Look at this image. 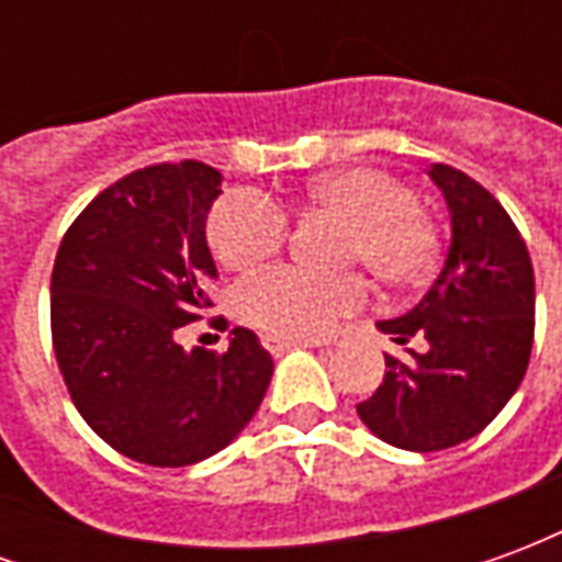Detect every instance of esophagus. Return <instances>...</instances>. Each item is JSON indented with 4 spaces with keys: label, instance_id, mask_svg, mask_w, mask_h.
I'll list each match as a JSON object with an SVG mask.
<instances>
[{
    "label": "esophagus",
    "instance_id": "34e87169",
    "mask_svg": "<svg viewBox=\"0 0 562 562\" xmlns=\"http://www.w3.org/2000/svg\"><path fill=\"white\" fill-rule=\"evenodd\" d=\"M261 342H265V349L273 355L292 352V349H322V346H325V342H313V340H282V337H273V334L261 337Z\"/></svg>",
    "mask_w": 562,
    "mask_h": 562
}]
</instances>
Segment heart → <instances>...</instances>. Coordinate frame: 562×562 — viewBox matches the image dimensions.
Returning a JSON list of instances; mask_svg holds the SVG:
<instances>
[{
	"label": "heart",
	"instance_id": "b5f03b06",
	"mask_svg": "<svg viewBox=\"0 0 562 562\" xmlns=\"http://www.w3.org/2000/svg\"><path fill=\"white\" fill-rule=\"evenodd\" d=\"M313 207L349 220L346 258H361L389 285H413L430 277L439 258L434 220L415 204L413 189L379 168H346L310 183ZM292 234V216L277 198L258 189H232L207 220V244L225 268L249 270L280 252ZM244 316L282 340H316L367 301V280L355 270L316 273L297 265L252 273L237 292Z\"/></svg>",
	"mask_w": 562,
	"mask_h": 562
}]
</instances>
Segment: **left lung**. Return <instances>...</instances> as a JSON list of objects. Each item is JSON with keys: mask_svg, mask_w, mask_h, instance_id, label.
Instances as JSON below:
<instances>
[{"mask_svg": "<svg viewBox=\"0 0 562 562\" xmlns=\"http://www.w3.org/2000/svg\"><path fill=\"white\" fill-rule=\"evenodd\" d=\"M434 183L451 210V244L415 310L379 322L403 358L358 403L361 422L391 446L442 451L482 434L518 391L536 330V282L524 237L482 183L436 161Z\"/></svg>", "mask_w": 562, "mask_h": 562, "instance_id": "8db88e82", "label": "left lung"}]
</instances>
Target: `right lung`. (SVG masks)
<instances>
[{"mask_svg": "<svg viewBox=\"0 0 562 562\" xmlns=\"http://www.w3.org/2000/svg\"><path fill=\"white\" fill-rule=\"evenodd\" d=\"M220 183L195 159L126 173L80 210L54 261L50 334L68 394L108 446L149 467L222 451L273 376L249 328L225 352L173 340L213 306L204 222Z\"/></svg>", "mask_w": 562, "mask_h": 562, "instance_id": "add662e5", "label": "right lung"}]
</instances>
